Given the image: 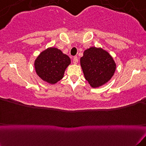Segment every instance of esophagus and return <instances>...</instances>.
<instances>
[{
    "instance_id": "obj_1",
    "label": "esophagus",
    "mask_w": 146,
    "mask_h": 146,
    "mask_svg": "<svg viewBox=\"0 0 146 146\" xmlns=\"http://www.w3.org/2000/svg\"><path fill=\"white\" fill-rule=\"evenodd\" d=\"M73 63L75 64H78V57H74V58H73Z\"/></svg>"
}]
</instances>
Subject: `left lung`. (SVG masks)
Masks as SVG:
<instances>
[{
	"label": "left lung",
	"mask_w": 146,
	"mask_h": 146,
	"mask_svg": "<svg viewBox=\"0 0 146 146\" xmlns=\"http://www.w3.org/2000/svg\"><path fill=\"white\" fill-rule=\"evenodd\" d=\"M80 64L85 79L93 88L108 82L116 69V64L109 53L95 46L85 50L80 58Z\"/></svg>",
	"instance_id": "1"
}]
</instances>
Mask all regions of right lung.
I'll list each match as a JSON object with an SVG mask.
<instances>
[{"label":"right lung","instance_id":"right-lung-1","mask_svg":"<svg viewBox=\"0 0 146 146\" xmlns=\"http://www.w3.org/2000/svg\"><path fill=\"white\" fill-rule=\"evenodd\" d=\"M71 64L67 55L58 48L50 47L40 53L34 62L37 75L43 81L54 84L63 78L66 68Z\"/></svg>","mask_w":146,"mask_h":146}]
</instances>
